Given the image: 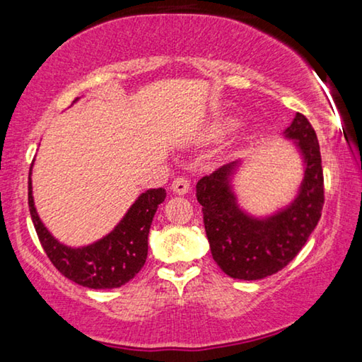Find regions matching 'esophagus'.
I'll list each match as a JSON object with an SVG mask.
<instances>
[{
    "instance_id": "esophagus-1",
    "label": "esophagus",
    "mask_w": 362,
    "mask_h": 362,
    "mask_svg": "<svg viewBox=\"0 0 362 362\" xmlns=\"http://www.w3.org/2000/svg\"><path fill=\"white\" fill-rule=\"evenodd\" d=\"M173 189H174V193H179V194L188 193V189H189V180L187 179L185 175L175 177L174 182H173Z\"/></svg>"
}]
</instances>
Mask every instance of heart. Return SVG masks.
<instances>
[{"instance_id":"heart-1","label":"heart","mask_w":362,"mask_h":362,"mask_svg":"<svg viewBox=\"0 0 362 362\" xmlns=\"http://www.w3.org/2000/svg\"><path fill=\"white\" fill-rule=\"evenodd\" d=\"M236 126H238V122L235 119L220 121L218 124H216V127H214V136H225V134H228L235 129Z\"/></svg>"}]
</instances>
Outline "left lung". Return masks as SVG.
<instances>
[{
  "label": "left lung",
  "mask_w": 362,
  "mask_h": 362,
  "mask_svg": "<svg viewBox=\"0 0 362 362\" xmlns=\"http://www.w3.org/2000/svg\"><path fill=\"white\" fill-rule=\"evenodd\" d=\"M286 136L297 140L306 168L296 201L276 216L255 220L236 206L228 183L233 164L204 175L196 185L214 260L235 279L255 281L283 269L296 259L321 217L324 175L316 132L306 116L297 113Z\"/></svg>",
  "instance_id": "left-lung-1"
}]
</instances>
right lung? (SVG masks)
Instances as JSON below:
<instances>
[{"mask_svg":"<svg viewBox=\"0 0 362 362\" xmlns=\"http://www.w3.org/2000/svg\"><path fill=\"white\" fill-rule=\"evenodd\" d=\"M28 173V207L36 235L49 260L65 278L89 289H115L131 281L145 265L148 233L158 206L166 198L164 188H151L139 196L124 218L103 240L86 247L60 244L36 214Z\"/></svg>","mask_w":362,"mask_h":362,"instance_id":"add662e5","label":"right lung"}]
</instances>
